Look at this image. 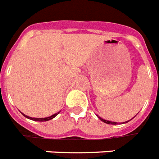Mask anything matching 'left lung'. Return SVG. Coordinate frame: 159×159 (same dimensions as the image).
Listing matches in <instances>:
<instances>
[{
	"mask_svg": "<svg viewBox=\"0 0 159 159\" xmlns=\"http://www.w3.org/2000/svg\"><path fill=\"white\" fill-rule=\"evenodd\" d=\"M99 118L100 119V120H102L103 122H104V123H106V124H109V125H116L117 124V123H116V122H112V121H109V120H104V119H102V118H100V116H98ZM129 120H128V121H125V123H127V122H129Z\"/></svg>",
	"mask_w": 159,
	"mask_h": 159,
	"instance_id": "left-lung-1",
	"label": "left lung"
}]
</instances>
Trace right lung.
I'll return each mask as SVG.
<instances>
[{
  "label": "right lung",
  "instance_id": "1",
  "mask_svg": "<svg viewBox=\"0 0 159 159\" xmlns=\"http://www.w3.org/2000/svg\"><path fill=\"white\" fill-rule=\"evenodd\" d=\"M59 112H58V113H55V114L52 115V116H49V117H46V118H34V117H30V116H26V115H25V114H23V115H24L25 117H27V118L30 119V120H35V121H47V120H51V119H53L54 117H55V116L59 114Z\"/></svg>",
  "mask_w": 159,
  "mask_h": 159
}]
</instances>
